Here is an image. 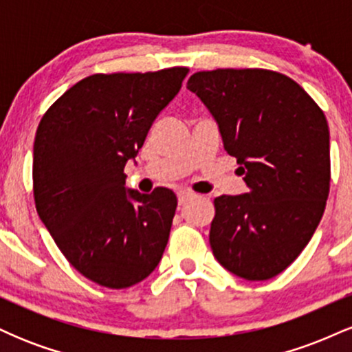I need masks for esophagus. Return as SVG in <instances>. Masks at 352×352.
<instances>
[{
	"mask_svg": "<svg viewBox=\"0 0 352 352\" xmlns=\"http://www.w3.org/2000/svg\"><path fill=\"white\" fill-rule=\"evenodd\" d=\"M192 193H188V192H180L179 193V205H180V207H184V205L185 204H187V201L190 200V199H192Z\"/></svg>",
	"mask_w": 352,
	"mask_h": 352,
	"instance_id": "34e87169",
	"label": "esophagus"
}]
</instances>
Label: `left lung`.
I'll return each mask as SVG.
<instances>
[{
    "label": "left lung",
    "mask_w": 352,
    "mask_h": 352,
    "mask_svg": "<svg viewBox=\"0 0 352 352\" xmlns=\"http://www.w3.org/2000/svg\"><path fill=\"white\" fill-rule=\"evenodd\" d=\"M187 89L215 119L248 187L213 201V254L236 276L270 280L300 256L324 213L328 120L300 84L274 71H201Z\"/></svg>",
    "instance_id": "left-lung-1"
}]
</instances>
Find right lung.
<instances>
[{"mask_svg": "<svg viewBox=\"0 0 352 352\" xmlns=\"http://www.w3.org/2000/svg\"><path fill=\"white\" fill-rule=\"evenodd\" d=\"M187 72L89 76L67 89L38 125V215L67 261L100 286L122 289L145 280L167 246L175 193L125 188L124 167L135 160Z\"/></svg>", "mask_w": 352, "mask_h": 352, "instance_id": "obj_1", "label": "right lung"}]
</instances>
